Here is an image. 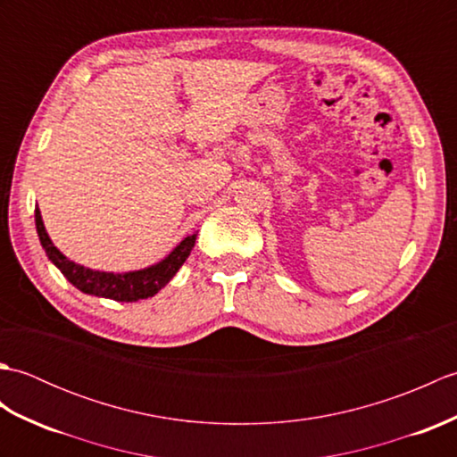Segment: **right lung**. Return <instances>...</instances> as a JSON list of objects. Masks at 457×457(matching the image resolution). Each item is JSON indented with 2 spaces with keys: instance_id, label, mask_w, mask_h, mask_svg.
Wrapping results in <instances>:
<instances>
[{
  "instance_id": "right-lung-1",
  "label": "right lung",
  "mask_w": 457,
  "mask_h": 457,
  "mask_svg": "<svg viewBox=\"0 0 457 457\" xmlns=\"http://www.w3.org/2000/svg\"><path fill=\"white\" fill-rule=\"evenodd\" d=\"M35 223L38 241H41L46 257L51 259V263H54V267L61 269V273L68 278V283H72L86 295L112 298L118 300V303H137V300L154 296L162 287H167L170 283V278L179 273L184 261L188 259L198 236L192 234L188 237H184L167 257L151 267L129 270V273H105V270H94L74 263V261L62 255L61 251L54 247L51 237H48L41 218V210L38 208H35Z\"/></svg>"
}]
</instances>
